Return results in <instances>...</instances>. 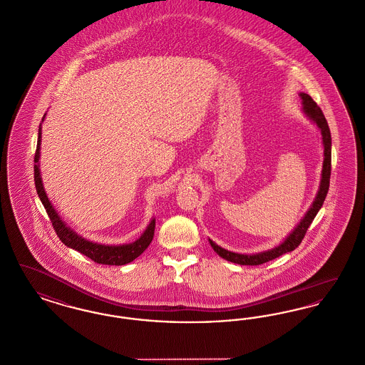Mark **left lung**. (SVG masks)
I'll return each instance as SVG.
<instances>
[{"mask_svg":"<svg viewBox=\"0 0 365 365\" xmlns=\"http://www.w3.org/2000/svg\"><path fill=\"white\" fill-rule=\"evenodd\" d=\"M299 96L302 98V113L308 117V120H311V123H314L319 128L320 135H322L324 158H323L320 184H319L315 200L312 202V205L308 208L305 215L302 217V221L297 223V226L292 230V233L279 245L271 248L269 251H263V252H257V254H237V252L225 250L218 244H215L211 238H208L212 250L227 262L241 264V266H259V264L269 262L281 255L294 251L302 244V238L305 236L309 225L315 220L319 210L323 206V202L327 196L329 187H330V175H331V133H330L329 124L326 121V117H324L323 111L320 110V108L317 106V102L305 93H300Z\"/></svg>","mask_w":365,"mask_h":365,"instance_id":"1","label":"left lung"}]
</instances>
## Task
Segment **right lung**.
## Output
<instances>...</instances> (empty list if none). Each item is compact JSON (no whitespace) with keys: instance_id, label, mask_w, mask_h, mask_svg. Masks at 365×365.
<instances>
[{"instance_id":"obj_1","label":"right lung","mask_w":365,"mask_h":365,"mask_svg":"<svg viewBox=\"0 0 365 365\" xmlns=\"http://www.w3.org/2000/svg\"><path fill=\"white\" fill-rule=\"evenodd\" d=\"M46 114L42 118V123L45 120ZM41 142H42V124L39 125L38 130V144H36V153L34 157V180H35V188L36 193L42 202L43 207L46 208L48 218L53 223V227L57 233L58 238L63 241V244L80 254L86 255L91 260L99 264H109V266H124L127 263H130L135 260L138 256L147 250L150 242L154 238V230H155V218H153L145 230L143 232L142 236L138 238L133 242L129 244H121V245H105V244H98L94 241H90L87 238L81 237L73 229L66 226L63 222V218L57 212V210L53 207L51 202L48 200V193L43 187L42 182V175L39 169V158H41Z\"/></svg>"}]
</instances>
